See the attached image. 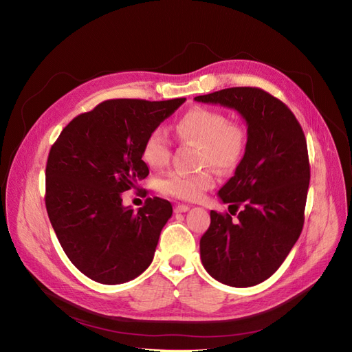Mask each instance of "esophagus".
<instances>
[{
  "instance_id": "1",
  "label": "esophagus",
  "mask_w": 352,
  "mask_h": 352,
  "mask_svg": "<svg viewBox=\"0 0 352 352\" xmlns=\"http://www.w3.org/2000/svg\"><path fill=\"white\" fill-rule=\"evenodd\" d=\"M174 210H175V213H184V212L190 210V206H187V205H177Z\"/></svg>"
}]
</instances>
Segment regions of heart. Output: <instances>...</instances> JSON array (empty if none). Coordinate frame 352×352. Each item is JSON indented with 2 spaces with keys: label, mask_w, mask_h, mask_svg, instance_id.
I'll return each instance as SVG.
<instances>
[{
  "label": "heart",
  "mask_w": 352,
  "mask_h": 352,
  "mask_svg": "<svg viewBox=\"0 0 352 352\" xmlns=\"http://www.w3.org/2000/svg\"><path fill=\"white\" fill-rule=\"evenodd\" d=\"M177 139L200 147L201 165H210L221 171L234 168L245 151V133L228 122L223 114L218 111L196 108L188 111L175 124ZM171 142L164 129L156 127L149 134L142 146V160L151 168H161L169 160ZM214 178L209 171L197 174L168 173L156 179V190L162 195L181 200H197L203 192L212 188Z\"/></svg>",
  "instance_id": "b5f03b06"
}]
</instances>
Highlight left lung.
Listing matches in <instances>:
<instances>
[{
	"label": "left lung",
	"instance_id": "left-lung-1",
	"mask_svg": "<svg viewBox=\"0 0 352 352\" xmlns=\"http://www.w3.org/2000/svg\"><path fill=\"white\" fill-rule=\"evenodd\" d=\"M235 109L247 124V143L234 177L218 196L231 214L210 210L200 240L208 274L225 285L253 287L275 274L297 243L310 183L307 142L291 109L258 87H230L196 96Z\"/></svg>",
	"mask_w": 352,
	"mask_h": 352
}]
</instances>
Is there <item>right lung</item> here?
Listing matches in <instances>:
<instances>
[{
	"mask_svg": "<svg viewBox=\"0 0 352 352\" xmlns=\"http://www.w3.org/2000/svg\"><path fill=\"white\" fill-rule=\"evenodd\" d=\"M184 102L105 100L70 121L52 144L45 205L64 253L87 278L117 285L152 263L171 203L147 199L134 212L122 206L121 192L149 175L146 135Z\"/></svg>",
	"mask_w": 352,
	"mask_h": 352,
	"instance_id": "right-lung-1",
	"label": "right lung"
}]
</instances>
